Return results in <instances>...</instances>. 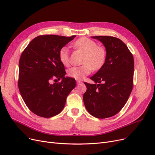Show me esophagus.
<instances>
[{"label": "esophagus", "mask_w": 155, "mask_h": 155, "mask_svg": "<svg viewBox=\"0 0 155 155\" xmlns=\"http://www.w3.org/2000/svg\"><path fill=\"white\" fill-rule=\"evenodd\" d=\"M77 84H81V81H79V80H77Z\"/></svg>", "instance_id": "esophagus-1"}]
</instances>
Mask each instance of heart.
<instances>
[{
  "mask_svg": "<svg viewBox=\"0 0 155 155\" xmlns=\"http://www.w3.org/2000/svg\"><path fill=\"white\" fill-rule=\"evenodd\" d=\"M74 47L85 54L81 66L72 67L68 70V76L76 80H82L92 70H99L104 66L107 59L105 48L98 46L97 43L87 38H81L73 43ZM59 59L64 66L70 65V54L68 48L62 47L59 51Z\"/></svg>",
  "mask_w": 155,
  "mask_h": 155,
  "instance_id": "obj_1",
  "label": "heart"
}]
</instances>
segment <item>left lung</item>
I'll use <instances>...</instances> for the list:
<instances>
[{
  "mask_svg": "<svg viewBox=\"0 0 155 155\" xmlns=\"http://www.w3.org/2000/svg\"><path fill=\"white\" fill-rule=\"evenodd\" d=\"M106 48L104 66L90 78L95 83L84 82L87 91L83 100L89 113L95 117L108 118L121 111L133 89L134 60L132 54L121 39L98 36Z\"/></svg>",
  "mask_w": 155,
  "mask_h": 155,
  "instance_id": "obj_1",
  "label": "left lung"
}]
</instances>
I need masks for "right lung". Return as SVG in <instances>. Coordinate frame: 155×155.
<instances>
[{"instance_id":"1","label":"right lung","mask_w":155,"mask_h":155,"mask_svg":"<svg viewBox=\"0 0 155 155\" xmlns=\"http://www.w3.org/2000/svg\"><path fill=\"white\" fill-rule=\"evenodd\" d=\"M75 36L40 35L22 51L19 61L18 88L28 109L38 116L48 118L59 114L67 96L75 87V79L64 77V66L59 59V50ZM55 78L62 81L50 84Z\"/></svg>"}]
</instances>
